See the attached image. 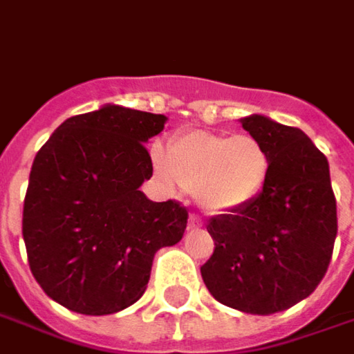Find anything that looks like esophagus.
I'll use <instances>...</instances> for the list:
<instances>
[{"mask_svg": "<svg viewBox=\"0 0 354 354\" xmlns=\"http://www.w3.org/2000/svg\"><path fill=\"white\" fill-rule=\"evenodd\" d=\"M188 227L190 230H196V227H202V220L198 218V216H190V220H188Z\"/></svg>", "mask_w": 354, "mask_h": 354, "instance_id": "esophagus-1", "label": "esophagus"}]
</instances>
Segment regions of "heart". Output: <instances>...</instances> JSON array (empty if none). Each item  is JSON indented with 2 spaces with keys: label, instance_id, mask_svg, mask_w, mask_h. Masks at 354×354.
<instances>
[{
  "label": "heart",
  "instance_id": "1",
  "mask_svg": "<svg viewBox=\"0 0 354 354\" xmlns=\"http://www.w3.org/2000/svg\"><path fill=\"white\" fill-rule=\"evenodd\" d=\"M154 176L166 192L190 190L206 214L222 216L248 207L261 194L269 176V154L252 134L186 131L168 148L150 147Z\"/></svg>",
  "mask_w": 354,
  "mask_h": 354
}]
</instances>
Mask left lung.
Returning a JSON list of instances; mask_svg holds the SVG:
<instances>
[{"label":"left lung","instance_id":"8db88e82","mask_svg":"<svg viewBox=\"0 0 354 354\" xmlns=\"http://www.w3.org/2000/svg\"><path fill=\"white\" fill-rule=\"evenodd\" d=\"M239 122L268 150V182L250 206L207 222L216 248L200 271L214 299L271 315L321 283L337 238V200L329 162L305 132L261 115Z\"/></svg>","mask_w":354,"mask_h":354}]
</instances>
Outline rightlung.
<instances>
[{
	"mask_svg": "<svg viewBox=\"0 0 354 354\" xmlns=\"http://www.w3.org/2000/svg\"><path fill=\"white\" fill-rule=\"evenodd\" d=\"M166 116L118 104L67 118L37 152L24 202V241L41 289L83 315L118 313L142 297L154 254L178 243L188 212L152 202L145 148Z\"/></svg>",
	"mask_w": 354,
	"mask_h": 354,
	"instance_id": "obj_1",
	"label": "right lung"
}]
</instances>
